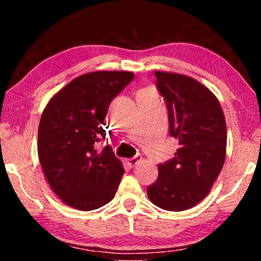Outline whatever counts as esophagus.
I'll use <instances>...</instances> for the list:
<instances>
[{"label": "esophagus", "mask_w": 261, "mask_h": 261, "mask_svg": "<svg viewBox=\"0 0 261 261\" xmlns=\"http://www.w3.org/2000/svg\"><path fill=\"white\" fill-rule=\"evenodd\" d=\"M141 159V156H140V154H137V155H135V156H132L131 159H127V163H129L130 165V167H134L135 165H137V162H138L139 160Z\"/></svg>", "instance_id": "1"}]
</instances>
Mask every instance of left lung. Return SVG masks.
<instances>
[{"mask_svg":"<svg viewBox=\"0 0 261 261\" xmlns=\"http://www.w3.org/2000/svg\"><path fill=\"white\" fill-rule=\"evenodd\" d=\"M155 77L168 109L169 135L178 140V149L159 165L147 196L162 210L180 212L204 199L222 169L226 120L218 99L200 83L169 72L156 71Z\"/></svg>","mask_w":261,"mask_h":261,"instance_id":"obj_1","label":"left lung"}]
</instances>
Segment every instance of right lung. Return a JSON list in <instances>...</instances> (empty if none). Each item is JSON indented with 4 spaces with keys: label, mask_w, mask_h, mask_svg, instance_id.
Instances as JSON below:
<instances>
[{
    "label": "right lung",
    "mask_w": 261,
    "mask_h": 261,
    "mask_svg": "<svg viewBox=\"0 0 261 261\" xmlns=\"http://www.w3.org/2000/svg\"><path fill=\"white\" fill-rule=\"evenodd\" d=\"M135 73L96 71L73 79L42 113L38 155L57 197L81 211H92L113 199L124 174L112 147L96 151L106 139L105 118L114 98Z\"/></svg>",
    "instance_id": "add662e5"
}]
</instances>
